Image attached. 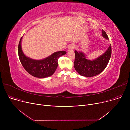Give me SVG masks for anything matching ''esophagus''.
<instances>
[{
    "instance_id": "esophagus-1",
    "label": "esophagus",
    "mask_w": 130,
    "mask_h": 130,
    "mask_svg": "<svg viewBox=\"0 0 130 130\" xmlns=\"http://www.w3.org/2000/svg\"><path fill=\"white\" fill-rule=\"evenodd\" d=\"M75 48V46L73 44H71L69 45V46L68 48V51H72Z\"/></svg>"
}]
</instances>
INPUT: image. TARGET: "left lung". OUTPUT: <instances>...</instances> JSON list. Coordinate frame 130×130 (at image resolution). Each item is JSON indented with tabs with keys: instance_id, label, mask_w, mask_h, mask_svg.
Listing matches in <instances>:
<instances>
[{
	"instance_id": "8db88e82",
	"label": "left lung",
	"mask_w": 130,
	"mask_h": 130,
	"mask_svg": "<svg viewBox=\"0 0 130 130\" xmlns=\"http://www.w3.org/2000/svg\"><path fill=\"white\" fill-rule=\"evenodd\" d=\"M102 35L105 39L108 40L107 34L103 30ZM75 53L74 67L76 70L82 76L91 77L99 75L106 68L111 57L112 47L110 45L104 53L93 60L87 59L85 54L82 51L75 50Z\"/></svg>"
}]
</instances>
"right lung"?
Segmentation results:
<instances>
[{
    "mask_svg": "<svg viewBox=\"0 0 130 130\" xmlns=\"http://www.w3.org/2000/svg\"><path fill=\"white\" fill-rule=\"evenodd\" d=\"M23 36L20 41L18 47V57L21 64L26 70L32 76L38 78H45L52 76L56 70L59 58L65 54V51H57L53 53L49 57L40 60L32 59L27 57L24 53L21 42Z\"/></svg>",
    "mask_w": 130,
    "mask_h": 130,
    "instance_id": "add662e5",
    "label": "right lung"
}]
</instances>
